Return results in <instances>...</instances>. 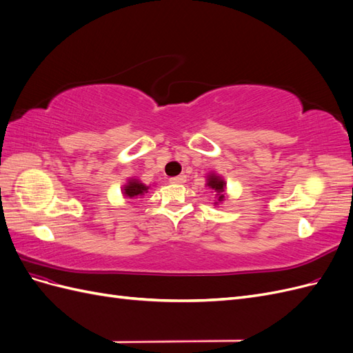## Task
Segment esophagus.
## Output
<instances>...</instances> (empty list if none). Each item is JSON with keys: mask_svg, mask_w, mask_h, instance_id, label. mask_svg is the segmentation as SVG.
<instances>
[{"mask_svg": "<svg viewBox=\"0 0 353 353\" xmlns=\"http://www.w3.org/2000/svg\"><path fill=\"white\" fill-rule=\"evenodd\" d=\"M169 181H170V183H172V184H184L185 181H187V176H185V175H178V176L170 178Z\"/></svg>", "mask_w": 353, "mask_h": 353, "instance_id": "1", "label": "esophagus"}]
</instances>
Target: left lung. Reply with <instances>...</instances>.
I'll return each mask as SVG.
<instances>
[{
    "mask_svg": "<svg viewBox=\"0 0 353 353\" xmlns=\"http://www.w3.org/2000/svg\"><path fill=\"white\" fill-rule=\"evenodd\" d=\"M206 187H209L213 193L216 196V200L213 205L218 206L219 203H222L223 200H227V183L221 175H218L216 172H209L206 176Z\"/></svg>",
    "mask_w": 353,
    "mask_h": 353,
    "instance_id": "obj_1",
    "label": "left lung"
}]
</instances>
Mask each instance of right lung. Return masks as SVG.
<instances>
[{
  "instance_id": "1",
  "label": "right lung",
  "mask_w": 353,
  "mask_h": 353,
  "mask_svg": "<svg viewBox=\"0 0 353 353\" xmlns=\"http://www.w3.org/2000/svg\"><path fill=\"white\" fill-rule=\"evenodd\" d=\"M148 190H150V185H145L140 179L132 176L128 179L126 184L122 187V194L128 199H140L145 193H148Z\"/></svg>"
}]
</instances>
